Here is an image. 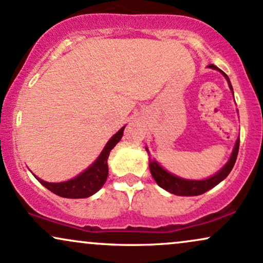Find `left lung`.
Here are the masks:
<instances>
[{"instance_id": "left-lung-1", "label": "left lung", "mask_w": 263, "mask_h": 263, "mask_svg": "<svg viewBox=\"0 0 263 263\" xmlns=\"http://www.w3.org/2000/svg\"><path fill=\"white\" fill-rule=\"evenodd\" d=\"M209 67H211V69L220 71V72L224 75L225 79L228 80V82H229V87L231 91H233V86H231L230 80L227 73L223 72L221 70H219L217 66H214V65L212 64L209 65ZM239 145H240V138H237L235 146H234V150L233 153H231V156L229 161L227 162V165H225L224 167L219 172H217L214 176H212V177L209 178H205V180L196 181V180H184V178L177 177V176L170 174V172L166 171V170H163L161 166L155 161V160H150L149 162L150 172L151 175H153L154 180L156 181V183L170 193L176 194V196H199V194H203L205 193L206 191L212 190L213 187H215L218 183H220L224 178L228 177V175L230 174V171L233 170L234 165H235L237 153H239ZM145 149H146L147 153H149L147 147H145Z\"/></svg>"}]
</instances>
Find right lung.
Here are the masks:
<instances>
[{"mask_svg":"<svg viewBox=\"0 0 263 263\" xmlns=\"http://www.w3.org/2000/svg\"><path fill=\"white\" fill-rule=\"evenodd\" d=\"M125 126H123L118 133L113 135L109 139V141L106 144L104 149L102 150L101 155L97 157V160L86 168L85 171L81 172L75 178L60 183H51V182H45L40 180L35 176V178L45 188L51 191L52 193L58 196L64 197V198H87L96 192L101 190L108 177V163L107 160L109 157L110 150L119 143V140L123 137Z\"/></svg>","mask_w":263,"mask_h":263,"instance_id":"1","label":"right lung"}]
</instances>
